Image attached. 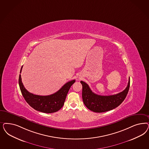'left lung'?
<instances>
[{
	"instance_id": "1",
	"label": "left lung",
	"mask_w": 149,
	"mask_h": 149,
	"mask_svg": "<svg viewBox=\"0 0 149 149\" xmlns=\"http://www.w3.org/2000/svg\"><path fill=\"white\" fill-rule=\"evenodd\" d=\"M82 84V99L86 107L95 112H104L113 110L124 101L129 91L130 78L128 85L123 91L115 95L102 96L95 94L91 91L89 86L83 81Z\"/></svg>"
}]
</instances>
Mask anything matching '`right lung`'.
<instances>
[{
	"mask_svg": "<svg viewBox=\"0 0 149 149\" xmlns=\"http://www.w3.org/2000/svg\"><path fill=\"white\" fill-rule=\"evenodd\" d=\"M22 67L23 66L20 73ZM74 82L75 80L67 82L59 91L52 95L41 96L31 93L26 89L22 82L21 74L19 79V88L26 102L34 110L47 113L55 112L62 108L68 91Z\"/></svg>",
	"mask_w": 149,
	"mask_h": 149,
	"instance_id": "1",
	"label": "right lung"
}]
</instances>
